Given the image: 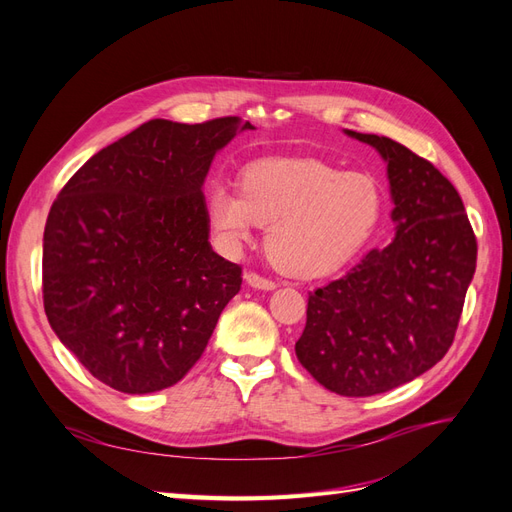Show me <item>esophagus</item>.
<instances>
[{
    "instance_id": "obj_1",
    "label": "esophagus",
    "mask_w": 512,
    "mask_h": 512,
    "mask_svg": "<svg viewBox=\"0 0 512 512\" xmlns=\"http://www.w3.org/2000/svg\"><path fill=\"white\" fill-rule=\"evenodd\" d=\"M243 277H245V282L250 284L252 288H260V290H273V288L277 286L273 280H269V277H262V275H258L256 271H245V273H243Z\"/></svg>"
}]
</instances>
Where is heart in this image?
Listing matches in <instances>:
<instances>
[{
    "label": "heart",
    "mask_w": 512,
    "mask_h": 512,
    "mask_svg": "<svg viewBox=\"0 0 512 512\" xmlns=\"http://www.w3.org/2000/svg\"><path fill=\"white\" fill-rule=\"evenodd\" d=\"M382 207L376 177L316 158L258 160L243 170L241 190L215 183L207 196L209 222L224 245L237 250L269 224L267 254L294 277L342 267L376 230Z\"/></svg>",
    "instance_id": "b5f03b06"
}]
</instances>
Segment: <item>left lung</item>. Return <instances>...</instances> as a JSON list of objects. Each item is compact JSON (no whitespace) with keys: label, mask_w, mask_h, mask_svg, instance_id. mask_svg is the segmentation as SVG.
<instances>
[{"label":"left lung","mask_w":512,"mask_h":512,"mask_svg":"<svg viewBox=\"0 0 512 512\" xmlns=\"http://www.w3.org/2000/svg\"><path fill=\"white\" fill-rule=\"evenodd\" d=\"M389 164L395 239L307 299L294 352L324 389L369 397L425 374L451 348L476 271V237L455 185L386 136L346 130Z\"/></svg>","instance_id":"8db88e82"}]
</instances>
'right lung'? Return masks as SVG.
Segmentation results:
<instances>
[{"instance_id":"obj_1","label":"right lung","mask_w":512,"mask_h":512,"mask_svg":"<svg viewBox=\"0 0 512 512\" xmlns=\"http://www.w3.org/2000/svg\"><path fill=\"white\" fill-rule=\"evenodd\" d=\"M241 117L151 119L89 158L44 226L42 299L91 376L128 395L177 384L203 356L241 267L211 250L203 181Z\"/></svg>"}]
</instances>
